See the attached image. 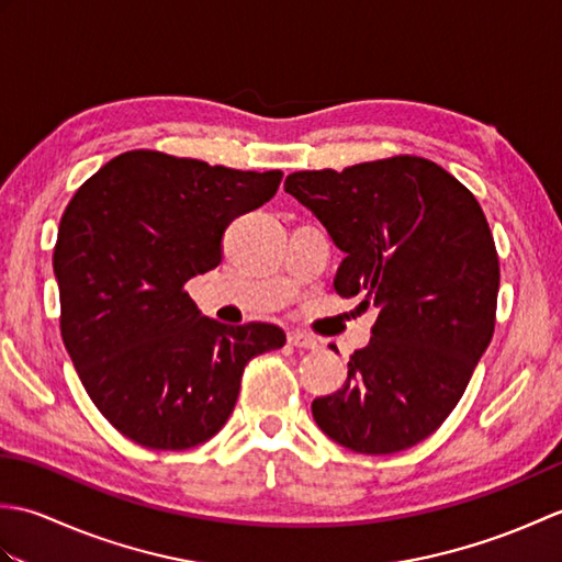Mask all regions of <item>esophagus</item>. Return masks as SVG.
Here are the masks:
<instances>
[{
    "instance_id": "1",
    "label": "esophagus",
    "mask_w": 562,
    "mask_h": 562,
    "mask_svg": "<svg viewBox=\"0 0 562 562\" xmlns=\"http://www.w3.org/2000/svg\"><path fill=\"white\" fill-rule=\"evenodd\" d=\"M288 342L292 345V348H300V350H314V348H318V342L312 336H306V333H302V330L288 333Z\"/></svg>"
}]
</instances>
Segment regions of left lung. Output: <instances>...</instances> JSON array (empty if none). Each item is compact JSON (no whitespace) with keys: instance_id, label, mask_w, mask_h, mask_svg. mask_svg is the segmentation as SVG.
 Returning <instances> with one entry per match:
<instances>
[{"instance_id":"left-lung-1","label":"left lung","mask_w":562,"mask_h":562,"mask_svg":"<svg viewBox=\"0 0 562 562\" xmlns=\"http://www.w3.org/2000/svg\"><path fill=\"white\" fill-rule=\"evenodd\" d=\"M284 190L345 254L336 292L379 308L348 381L312 403L314 420L357 453L411 449L457 408L493 340L499 260L479 200L411 154L294 171Z\"/></svg>"}]
</instances>
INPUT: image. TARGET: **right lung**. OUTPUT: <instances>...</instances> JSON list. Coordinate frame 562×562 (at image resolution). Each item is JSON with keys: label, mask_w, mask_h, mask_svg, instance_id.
I'll return each mask as SVG.
<instances>
[{"label": "right lung", "mask_w": 562, "mask_h": 562, "mask_svg": "<svg viewBox=\"0 0 562 562\" xmlns=\"http://www.w3.org/2000/svg\"><path fill=\"white\" fill-rule=\"evenodd\" d=\"M280 171H236L133 149L83 181L59 220V333L117 432L181 451L229 420L246 364L278 350L270 324L198 314L186 282L222 260L224 229L268 202Z\"/></svg>", "instance_id": "1"}]
</instances>
